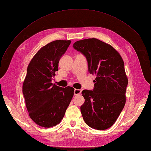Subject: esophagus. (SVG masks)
I'll list each match as a JSON object with an SVG mask.
<instances>
[{
  "label": "esophagus",
  "instance_id": "1",
  "mask_svg": "<svg viewBox=\"0 0 151 151\" xmlns=\"http://www.w3.org/2000/svg\"><path fill=\"white\" fill-rule=\"evenodd\" d=\"M82 92L81 89H74V95H78V94H80Z\"/></svg>",
  "mask_w": 151,
  "mask_h": 151
}]
</instances>
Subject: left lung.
<instances>
[{
	"instance_id": "8db88e82",
	"label": "left lung",
	"mask_w": 151,
	"mask_h": 151,
	"mask_svg": "<svg viewBox=\"0 0 151 151\" xmlns=\"http://www.w3.org/2000/svg\"><path fill=\"white\" fill-rule=\"evenodd\" d=\"M74 48L83 53L90 74L96 75L93 91L83 90L85 99L81 111L86 123L103 130L111 127L119 116L126 102L128 78L124 62L111 45L96 38L75 42Z\"/></svg>"
}]
</instances>
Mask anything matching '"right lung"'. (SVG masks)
<instances>
[{
  "mask_svg": "<svg viewBox=\"0 0 151 151\" xmlns=\"http://www.w3.org/2000/svg\"><path fill=\"white\" fill-rule=\"evenodd\" d=\"M71 43L55 40L41 48L31 59L22 84L27 110L31 120L45 128L61 122L74 96V89L63 88L51 83L58 62Z\"/></svg>",
  "mask_w": 151,
  "mask_h": 151,
  "instance_id": "obj_1",
  "label": "right lung"
}]
</instances>
